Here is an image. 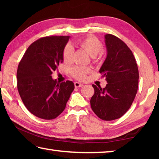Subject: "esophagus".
Segmentation results:
<instances>
[{"instance_id": "1", "label": "esophagus", "mask_w": 159, "mask_h": 159, "mask_svg": "<svg viewBox=\"0 0 159 159\" xmlns=\"http://www.w3.org/2000/svg\"><path fill=\"white\" fill-rule=\"evenodd\" d=\"M74 85H75V87H76V88H80V87H82L83 84H81V83H80L79 82H75Z\"/></svg>"}]
</instances>
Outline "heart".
I'll use <instances>...</instances> for the list:
<instances>
[{
	"label": "heart",
	"mask_w": 159,
	"mask_h": 159,
	"mask_svg": "<svg viewBox=\"0 0 159 159\" xmlns=\"http://www.w3.org/2000/svg\"><path fill=\"white\" fill-rule=\"evenodd\" d=\"M77 45L84 50L91 56L92 60L95 63H100L104 60V54L103 45L99 40L93 36H88L79 39ZM74 48L71 45H66L64 48L62 52L63 61L66 64L71 63L73 58ZM71 76L78 80H85L88 74L90 73V69L86 66H74L71 69Z\"/></svg>",
	"instance_id": "obj_1"
}]
</instances>
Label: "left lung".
I'll return each instance as SVG.
<instances>
[{
	"instance_id": "obj_1",
	"label": "left lung",
	"mask_w": 159,
	"mask_h": 159,
	"mask_svg": "<svg viewBox=\"0 0 159 159\" xmlns=\"http://www.w3.org/2000/svg\"><path fill=\"white\" fill-rule=\"evenodd\" d=\"M107 56L99 69L106 78L105 88L93 85L90 99L94 113L104 120L118 119L130 109L138 89L139 71L133 52L122 40L105 35Z\"/></svg>"
}]
</instances>
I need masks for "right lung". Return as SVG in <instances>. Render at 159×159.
I'll list each match as a JSON object with an SVG mask.
<instances>
[{"label": "right lung", "instance_id": "add662e5", "mask_svg": "<svg viewBox=\"0 0 159 159\" xmlns=\"http://www.w3.org/2000/svg\"><path fill=\"white\" fill-rule=\"evenodd\" d=\"M69 39V36L41 38L29 45L19 64V94L26 109L42 119H54L61 114L74 90L72 81L58 83L51 76L62 63Z\"/></svg>", "mask_w": 159, "mask_h": 159}]
</instances>
